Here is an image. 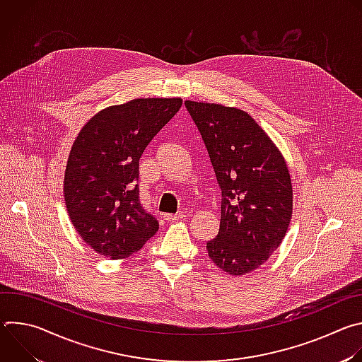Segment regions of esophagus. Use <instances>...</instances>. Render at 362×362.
I'll return each instance as SVG.
<instances>
[{"label":"esophagus","instance_id":"34e87169","mask_svg":"<svg viewBox=\"0 0 362 362\" xmlns=\"http://www.w3.org/2000/svg\"><path fill=\"white\" fill-rule=\"evenodd\" d=\"M163 218H165V221H168V222H176V221L185 219V218H186V214H185V212H179V214H176V215H169V214H166Z\"/></svg>","mask_w":362,"mask_h":362}]
</instances>
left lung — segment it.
Here are the masks:
<instances>
[{
	"label": "left lung",
	"instance_id": "obj_1",
	"mask_svg": "<svg viewBox=\"0 0 362 362\" xmlns=\"http://www.w3.org/2000/svg\"><path fill=\"white\" fill-rule=\"evenodd\" d=\"M222 190L218 236L206 243L216 267L240 276L264 265L292 218V183L275 143L246 112L185 101Z\"/></svg>",
	"mask_w": 362,
	"mask_h": 362
}]
</instances>
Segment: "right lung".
Returning a JSON list of instances; mask_svg holds the SVG:
<instances>
[{
    "label": "right lung",
    "mask_w": 362,
    "mask_h": 362,
    "mask_svg": "<svg viewBox=\"0 0 362 362\" xmlns=\"http://www.w3.org/2000/svg\"><path fill=\"white\" fill-rule=\"evenodd\" d=\"M182 98H134L93 116L69 154L64 200L73 226L97 253L123 259L159 222L139 200V160L182 107Z\"/></svg>",
    "instance_id": "obj_1"
}]
</instances>
